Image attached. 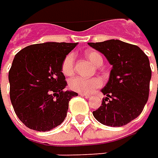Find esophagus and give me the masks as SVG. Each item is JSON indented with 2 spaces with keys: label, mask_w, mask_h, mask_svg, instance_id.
<instances>
[{
  "label": "esophagus",
  "mask_w": 158,
  "mask_h": 158,
  "mask_svg": "<svg viewBox=\"0 0 158 158\" xmlns=\"http://www.w3.org/2000/svg\"><path fill=\"white\" fill-rule=\"evenodd\" d=\"M80 95H81L82 97L85 98H91V96H90V95H88V94H83V93H80Z\"/></svg>",
  "instance_id": "1"
}]
</instances>
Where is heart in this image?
<instances>
[{"label": "heart", "mask_w": 158, "mask_h": 158, "mask_svg": "<svg viewBox=\"0 0 158 158\" xmlns=\"http://www.w3.org/2000/svg\"><path fill=\"white\" fill-rule=\"evenodd\" d=\"M85 56L95 65L101 66L102 64V56L95 51H88L85 53ZM73 63H74V56L73 54L67 55L62 61L61 71L64 75H71L73 73ZM102 85V80L100 78H83V77H73L69 81V86L72 90L83 93L89 94L93 92L96 88Z\"/></svg>", "instance_id": "b5f03b06"}]
</instances>
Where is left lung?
<instances>
[{"instance_id":"left-lung-1","label":"left lung","mask_w":158,"mask_h":158,"mask_svg":"<svg viewBox=\"0 0 158 158\" xmlns=\"http://www.w3.org/2000/svg\"><path fill=\"white\" fill-rule=\"evenodd\" d=\"M88 45L103 54L113 66L102 89L106 97L93 115L105 126H125L141 114L148 101L152 76L149 58L139 46L120 40Z\"/></svg>"}]
</instances>
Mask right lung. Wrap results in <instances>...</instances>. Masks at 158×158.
<instances>
[{"mask_svg": "<svg viewBox=\"0 0 158 158\" xmlns=\"http://www.w3.org/2000/svg\"><path fill=\"white\" fill-rule=\"evenodd\" d=\"M78 43L47 42L29 45L14 57L9 71L10 100L27 127L49 131L65 119L69 102L78 94L64 90V57Z\"/></svg>", "mask_w": 158, "mask_h": 158, "instance_id": "obj_1", "label": "right lung"}]
</instances>
